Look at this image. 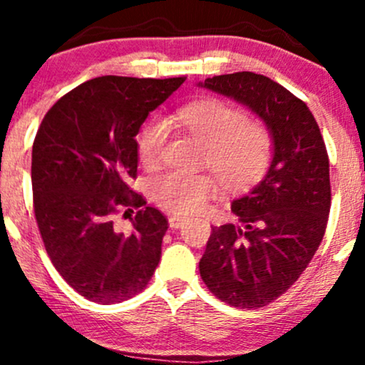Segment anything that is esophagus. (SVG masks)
Segmentation results:
<instances>
[{
    "label": "esophagus",
    "instance_id": "34e87169",
    "mask_svg": "<svg viewBox=\"0 0 365 365\" xmlns=\"http://www.w3.org/2000/svg\"><path fill=\"white\" fill-rule=\"evenodd\" d=\"M170 226L171 228H180V226H183V223H185L187 220H183L182 216H170Z\"/></svg>",
    "mask_w": 365,
    "mask_h": 365
}]
</instances>
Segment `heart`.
<instances>
[{"instance_id": "1", "label": "heart", "mask_w": 365, "mask_h": 365, "mask_svg": "<svg viewBox=\"0 0 365 365\" xmlns=\"http://www.w3.org/2000/svg\"><path fill=\"white\" fill-rule=\"evenodd\" d=\"M177 120L206 145V163L223 185L237 190L247 188L269 170L273 133L261 121L249 120L245 111L220 99H207L180 110ZM168 133V123L161 118L149 120L142 127L137 135V153L144 165L153 166L161 159ZM215 190L211 175L180 170L166 171L150 182L153 199L175 215H190L202 209Z\"/></svg>"}]
</instances>
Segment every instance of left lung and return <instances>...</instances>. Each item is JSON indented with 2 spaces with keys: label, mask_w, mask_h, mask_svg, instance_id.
I'll return each mask as SVG.
<instances>
[{
  "label": "left lung",
  "mask_w": 365,
  "mask_h": 365,
  "mask_svg": "<svg viewBox=\"0 0 365 365\" xmlns=\"http://www.w3.org/2000/svg\"><path fill=\"white\" fill-rule=\"evenodd\" d=\"M202 86L249 106L273 133L267 175L233 200L238 225L212 226L199 262L221 302L259 309L283 295L319 249L331 207L328 150L307 104L278 82L237 72Z\"/></svg>",
  "instance_id": "1"
}]
</instances>
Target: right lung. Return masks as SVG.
Instances as JSON below:
<instances>
[{
  "label": "right lung",
  "mask_w": 365,
  "mask_h": 365,
  "mask_svg": "<svg viewBox=\"0 0 365 365\" xmlns=\"http://www.w3.org/2000/svg\"><path fill=\"white\" fill-rule=\"evenodd\" d=\"M185 77L104 75L49 108L32 145L34 215L53 266L75 292L103 305L148 287L168 220L128 187L137 178V140L148 115ZM137 208L130 236L112 217Z\"/></svg>",
  "instance_id": "1"
}]
</instances>
